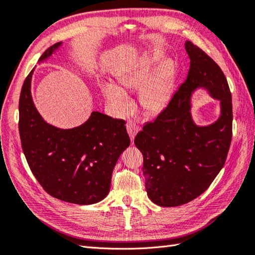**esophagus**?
<instances>
[{
    "label": "esophagus",
    "mask_w": 255,
    "mask_h": 255,
    "mask_svg": "<svg viewBox=\"0 0 255 255\" xmlns=\"http://www.w3.org/2000/svg\"><path fill=\"white\" fill-rule=\"evenodd\" d=\"M127 129H128V133L129 135V137H131V140H132V144L134 142V138L135 136H136L137 132L139 131V128L136 123H134L132 121H129L127 123Z\"/></svg>",
    "instance_id": "esophagus-1"
}]
</instances>
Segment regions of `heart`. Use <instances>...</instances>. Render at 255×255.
<instances>
[{"instance_id": "b5f03b06", "label": "heart", "mask_w": 255, "mask_h": 255, "mask_svg": "<svg viewBox=\"0 0 255 255\" xmlns=\"http://www.w3.org/2000/svg\"><path fill=\"white\" fill-rule=\"evenodd\" d=\"M156 61L154 54H146L118 76L119 86L107 81L101 84L105 98L118 112L131 109V100L126 90L139 88H142L139 100L146 111L157 113L166 108L171 99V67L167 62L156 66Z\"/></svg>"}]
</instances>
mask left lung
<instances>
[{"mask_svg":"<svg viewBox=\"0 0 255 255\" xmlns=\"http://www.w3.org/2000/svg\"><path fill=\"white\" fill-rule=\"evenodd\" d=\"M184 48L190 58L186 80L134 139L144 157L147 195L162 207L183 205L208 189L225 165L233 136L231 94L223 71L191 41ZM199 89L220 101V117L208 126L191 117V97Z\"/></svg>","mask_w":255,"mask_h":255,"instance_id":"obj_1","label":"left lung"}]
</instances>
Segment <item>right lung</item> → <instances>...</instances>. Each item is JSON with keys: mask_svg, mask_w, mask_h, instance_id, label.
Masks as SVG:
<instances>
[{"mask_svg": "<svg viewBox=\"0 0 255 255\" xmlns=\"http://www.w3.org/2000/svg\"><path fill=\"white\" fill-rule=\"evenodd\" d=\"M63 46L60 41L44 52L38 63ZM33 69L19 98V135L24 155L44 191L55 199L90 205L108 195L113 168L128 147L126 121L93 111L86 122L72 128L48 123L31 96Z\"/></svg>", "mask_w": 255, "mask_h": 255, "instance_id": "right-lung-1", "label": "right lung"}]
</instances>
